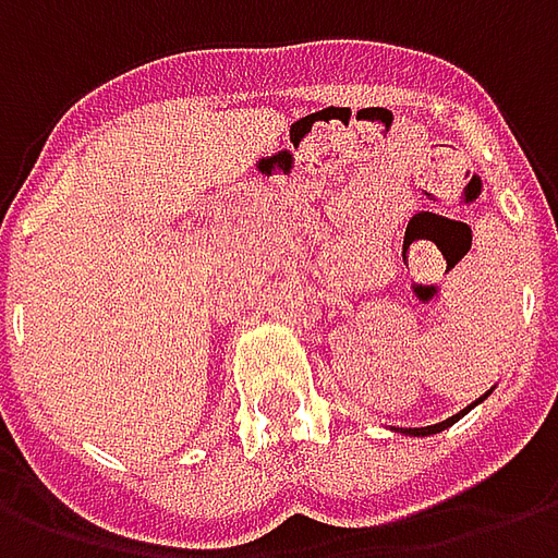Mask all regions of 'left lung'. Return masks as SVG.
Segmentation results:
<instances>
[{"instance_id": "8db88e82", "label": "left lung", "mask_w": 558, "mask_h": 558, "mask_svg": "<svg viewBox=\"0 0 558 558\" xmlns=\"http://www.w3.org/2000/svg\"><path fill=\"white\" fill-rule=\"evenodd\" d=\"M487 395H490V391H487ZM487 395H484V398H487ZM481 400H475V403H481ZM475 403H472V407H475ZM472 407H469V410H472ZM469 410L457 412V415H451V418L439 421V424H430V427H398V430L407 433V436H430V433H439V430H445V427H451V424H454V421H460V415H466Z\"/></svg>"}]
</instances>
